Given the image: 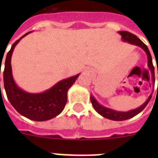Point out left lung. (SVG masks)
Segmentation results:
<instances>
[{"label":"left lung","instance_id":"left-lung-1","mask_svg":"<svg viewBox=\"0 0 158 158\" xmlns=\"http://www.w3.org/2000/svg\"><path fill=\"white\" fill-rule=\"evenodd\" d=\"M121 37H122V40L124 42H128L130 44H133V45L139 46L140 48H142L143 50L144 51L146 54L148 56V68L151 70V73H152V82L154 84L155 82V75H154V66L152 64V56H151V54H150V52L148 50V48L144 43H143L142 41L140 40L139 38H137V36H135V34L130 33V32H127V31H120L119 32ZM152 94H151L148 98L147 99V101L145 102L143 104L142 106H140L139 107L136 108L135 110H129V111H126V112H123V111H117V110H112V109H110V108L105 107L103 106L100 105V104L96 101V99L94 98V97H90V100H91V102L93 104V106L94 107V109L96 110V111L98 114H100L101 115H102L103 117L107 118L109 120H128L130 118H132L134 116H135L136 115H138L139 113H140L142 111L146 106L148 105V103L149 102V101L151 100V98H152Z\"/></svg>","mask_w":158,"mask_h":158}]
</instances>
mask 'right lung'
I'll return each mask as SVG.
<instances>
[{
  "label": "right lung",
  "instance_id": "obj_1",
  "mask_svg": "<svg viewBox=\"0 0 158 158\" xmlns=\"http://www.w3.org/2000/svg\"><path fill=\"white\" fill-rule=\"evenodd\" d=\"M29 33L31 32L25 33L16 41L6 55L3 72L4 87L9 101L20 115L29 120L44 121L56 117L63 110L67 102V92L79 74L63 79L41 94H29L19 89L15 83L12 75L11 56L14 48L21 38Z\"/></svg>",
  "mask_w": 158,
  "mask_h": 158
}]
</instances>
